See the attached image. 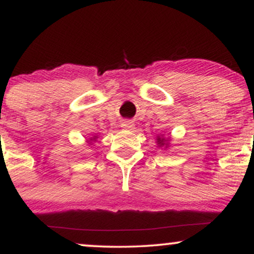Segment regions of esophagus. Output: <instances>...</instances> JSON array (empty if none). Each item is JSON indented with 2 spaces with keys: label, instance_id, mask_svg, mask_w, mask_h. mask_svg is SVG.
I'll return each instance as SVG.
<instances>
[{
  "label": "esophagus",
  "instance_id": "1",
  "mask_svg": "<svg viewBox=\"0 0 254 254\" xmlns=\"http://www.w3.org/2000/svg\"><path fill=\"white\" fill-rule=\"evenodd\" d=\"M122 127L125 130H132L133 127H135V124H133L131 121H123V123H122Z\"/></svg>",
  "mask_w": 254,
  "mask_h": 254
}]
</instances>
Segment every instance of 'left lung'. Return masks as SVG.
I'll use <instances>...</instances> for the list:
<instances>
[{"instance_id": "obj_1", "label": "left lung", "mask_w": 254, "mask_h": 254, "mask_svg": "<svg viewBox=\"0 0 254 254\" xmlns=\"http://www.w3.org/2000/svg\"><path fill=\"white\" fill-rule=\"evenodd\" d=\"M166 141H168V139H165V138H160V137H159V138H157V142H159V144H160V145L165 144L164 142H166Z\"/></svg>"}]
</instances>
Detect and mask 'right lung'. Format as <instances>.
<instances>
[{
    "instance_id": "right-lung-1",
    "label": "right lung",
    "mask_w": 254,
    "mask_h": 254,
    "mask_svg": "<svg viewBox=\"0 0 254 254\" xmlns=\"http://www.w3.org/2000/svg\"><path fill=\"white\" fill-rule=\"evenodd\" d=\"M92 139H94V138H90V141H92Z\"/></svg>"
}]
</instances>
